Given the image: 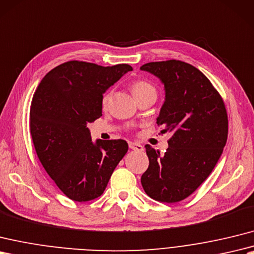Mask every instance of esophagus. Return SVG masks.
<instances>
[{"label": "esophagus", "mask_w": 254, "mask_h": 254, "mask_svg": "<svg viewBox=\"0 0 254 254\" xmlns=\"http://www.w3.org/2000/svg\"><path fill=\"white\" fill-rule=\"evenodd\" d=\"M128 147H129V148H131L132 150H137V151L144 150V147L141 146L140 144H138V143H129V144H128Z\"/></svg>", "instance_id": "1"}]
</instances>
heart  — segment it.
<instances>
[{
  "instance_id": "b5f03b06",
  "label": "heart",
  "mask_w": 254,
  "mask_h": 254,
  "mask_svg": "<svg viewBox=\"0 0 254 254\" xmlns=\"http://www.w3.org/2000/svg\"><path fill=\"white\" fill-rule=\"evenodd\" d=\"M131 91L133 93L134 97L136 98L137 102L139 99L145 98V97L157 98V88L155 87L154 84H151L150 82L146 81V80L134 81L131 84ZM110 98H111V92L106 93L102 99L103 107H106V106L108 105Z\"/></svg>"
}]
</instances>
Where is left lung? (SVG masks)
<instances>
[{
    "label": "left lung",
    "instance_id": "left-lung-1",
    "mask_svg": "<svg viewBox=\"0 0 254 254\" xmlns=\"http://www.w3.org/2000/svg\"><path fill=\"white\" fill-rule=\"evenodd\" d=\"M164 84L166 100L157 125L170 132L164 155L146 145L149 167L141 175L145 192L160 202L187 198L207 180L223 152L228 118L220 93L200 70L171 60L140 67Z\"/></svg>",
    "mask_w": 254,
    "mask_h": 254
}]
</instances>
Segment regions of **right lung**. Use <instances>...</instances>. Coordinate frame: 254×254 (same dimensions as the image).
I'll list each match as a JSON object with an SVG mask.
<instances>
[{"label":"right lung","instance_id":"add662e5","mask_svg":"<svg viewBox=\"0 0 254 254\" xmlns=\"http://www.w3.org/2000/svg\"><path fill=\"white\" fill-rule=\"evenodd\" d=\"M127 64L103 67L70 61L40 82L30 106V134L40 162L57 187L73 200L98 198L128 146L123 139L93 143L87 123L102 116L106 90L131 71Z\"/></svg>","mask_w":254,"mask_h":254}]
</instances>
